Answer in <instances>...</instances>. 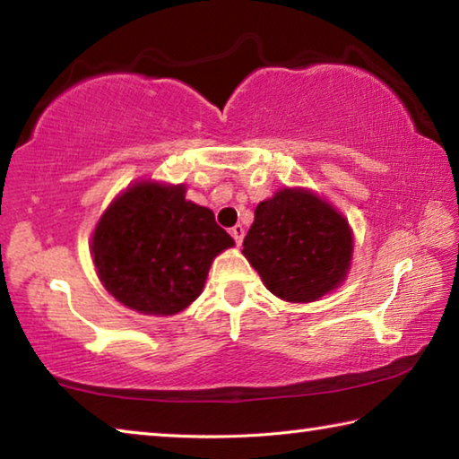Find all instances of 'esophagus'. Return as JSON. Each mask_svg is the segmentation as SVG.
<instances>
[{
  "instance_id": "obj_1",
  "label": "esophagus",
  "mask_w": 459,
  "mask_h": 459,
  "mask_svg": "<svg viewBox=\"0 0 459 459\" xmlns=\"http://www.w3.org/2000/svg\"><path fill=\"white\" fill-rule=\"evenodd\" d=\"M230 235H232V238L237 240V245H240V243H243V237H245V229L240 227V224H235V227L230 229Z\"/></svg>"
}]
</instances>
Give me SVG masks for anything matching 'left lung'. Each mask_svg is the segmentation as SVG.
I'll use <instances>...</instances> for the list:
<instances>
[{
  "label": "left lung",
  "instance_id": "left-lung-1",
  "mask_svg": "<svg viewBox=\"0 0 459 459\" xmlns=\"http://www.w3.org/2000/svg\"><path fill=\"white\" fill-rule=\"evenodd\" d=\"M354 235L348 221L320 194L279 188L255 208L243 255L279 299L309 304L346 281Z\"/></svg>",
  "mask_w": 459,
  "mask_h": 459
}]
</instances>
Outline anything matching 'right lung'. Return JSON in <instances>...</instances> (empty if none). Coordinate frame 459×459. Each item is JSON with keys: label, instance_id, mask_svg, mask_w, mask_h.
Segmentation results:
<instances>
[{"label": "right lung", "instance_id": "right-lung-1", "mask_svg": "<svg viewBox=\"0 0 459 459\" xmlns=\"http://www.w3.org/2000/svg\"><path fill=\"white\" fill-rule=\"evenodd\" d=\"M235 245L186 184L137 180L115 196L91 237L99 281L129 309L174 316L204 290L212 261Z\"/></svg>", "mask_w": 459, "mask_h": 459}]
</instances>
